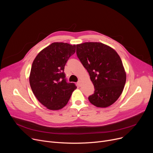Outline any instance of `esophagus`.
Wrapping results in <instances>:
<instances>
[{"mask_svg":"<svg viewBox=\"0 0 153 153\" xmlns=\"http://www.w3.org/2000/svg\"><path fill=\"white\" fill-rule=\"evenodd\" d=\"M77 84V85H78L79 87H80V85H81V81H80V80H79Z\"/></svg>","mask_w":153,"mask_h":153,"instance_id":"obj_1","label":"esophagus"}]
</instances>
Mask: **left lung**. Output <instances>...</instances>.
Listing matches in <instances>:
<instances>
[{
  "instance_id": "1",
  "label": "left lung",
  "mask_w": 153,
  "mask_h": 153,
  "mask_svg": "<svg viewBox=\"0 0 153 153\" xmlns=\"http://www.w3.org/2000/svg\"><path fill=\"white\" fill-rule=\"evenodd\" d=\"M76 53L87 70L94 85V94L88 97L97 107L106 108L119 98L126 82L123 62L116 51L100 42L76 45Z\"/></svg>"
}]
</instances>
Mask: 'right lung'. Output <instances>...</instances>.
<instances>
[{"label":"right lung","mask_w":153,"mask_h":153,"mask_svg":"<svg viewBox=\"0 0 153 153\" xmlns=\"http://www.w3.org/2000/svg\"><path fill=\"white\" fill-rule=\"evenodd\" d=\"M76 45L54 42L38 53L32 65L29 84L39 102L50 110L65 106L77 87L67 82L64 69Z\"/></svg>","instance_id":"add662e5"}]
</instances>
